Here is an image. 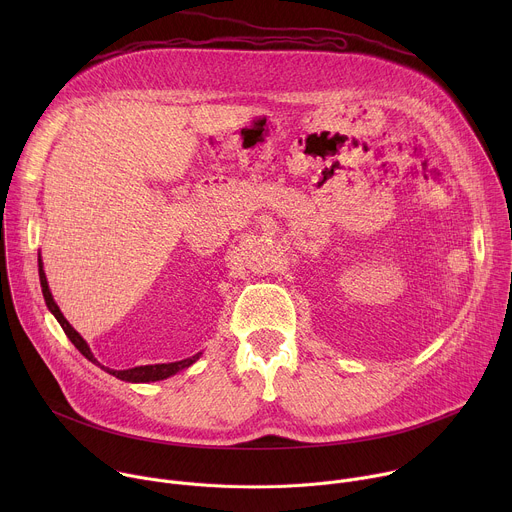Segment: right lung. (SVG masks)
<instances>
[{"label": "right lung", "mask_w": 512, "mask_h": 512, "mask_svg": "<svg viewBox=\"0 0 512 512\" xmlns=\"http://www.w3.org/2000/svg\"><path fill=\"white\" fill-rule=\"evenodd\" d=\"M40 285H42V294H44V300H46V306H48V310L54 314V318L58 320V324L62 326V330H64V334L70 338V342L75 344L79 350H81V354L85 356V358H89L91 362H95V364H99V360L93 356V352H91V348L87 346V342L83 340V336L72 328L68 322H66V318L62 316V312L58 310V306H56V302L52 300V294H50V289H48V281H46V275H44V269H42V261H40ZM198 358V354L196 356H192V358H184V360H178V362H164V364H145V367H133V369H125V371H113V369H105V367H99L101 369H105L109 375H113V377H117V379H121V381H129V383H150V381H162V379H168V377H172V375H176L178 371H182V369H188L190 364L194 362Z\"/></svg>", "instance_id": "obj_1"}]
</instances>
